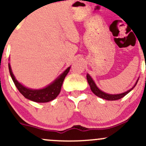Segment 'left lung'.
I'll list each match as a JSON object with an SVG mask.
<instances>
[{
    "instance_id": "1",
    "label": "left lung",
    "mask_w": 146,
    "mask_h": 146,
    "mask_svg": "<svg viewBox=\"0 0 146 146\" xmlns=\"http://www.w3.org/2000/svg\"><path fill=\"white\" fill-rule=\"evenodd\" d=\"M86 78H87V81H88V84H89V86L90 87V89H91L92 92H93L95 95H97V96L100 98L104 99V100H110V101H114V100H119V99L123 98L125 95H126L128 93H130V92L134 88H135V86L137 85V84L138 82V80H139L138 79V80H137L135 84L134 85V86L132 87V88H130V90H128V91L124 92V93H121V94L112 95V94H108V93H106L102 91L101 90L99 89L98 87L96 86V84H95L94 81L93 80V79L91 78V77H90L88 73H87L86 75Z\"/></svg>"
}]
</instances>
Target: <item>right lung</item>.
Instances as JSON below:
<instances>
[{
	"instance_id": "right-lung-1",
	"label": "right lung",
	"mask_w": 146,
	"mask_h": 146,
	"mask_svg": "<svg viewBox=\"0 0 146 146\" xmlns=\"http://www.w3.org/2000/svg\"><path fill=\"white\" fill-rule=\"evenodd\" d=\"M71 66L66 68L64 73L58 77V78L53 82L47 86L45 87L42 89H31L28 88L22 85L19 83L15 78L14 74H13L12 71H11V66L9 63V73L14 81V84L16 85V88L19 90L20 93H21L25 98L28 100H31V101L35 102H38V103H45V102H48L52 101L54 99L57 98L59 93H60L63 81L64 80L66 75L68 74Z\"/></svg>"
}]
</instances>
